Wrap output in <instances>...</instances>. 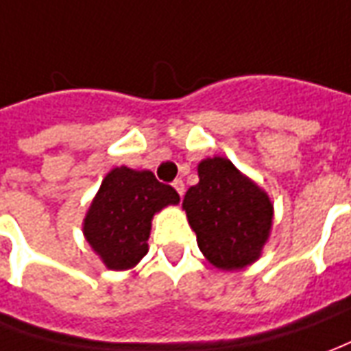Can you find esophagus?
Wrapping results in <instances>:
<instances>
[{
  "instance_id": "esophagus-1",
  "label": "esophagus",
  "mask_w": 351,
  "mask_h": 351,
  "mask_svg": "<svg viewBox=\"0 0 351 351\" xmlns=\"http://www.w3.org/2000/svg\"><path fill=\"white\" fill-rule=\"evenodd\" d=\"M173 188H175L176 192H178V195L182 197V195H184V182L180 180V178H176L175 182H173Z\"/></svg>"
}]
</instances>
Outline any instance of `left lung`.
I'll use <instances>...</instances> for the list:
<instances>
[{
  "instance_id": "8db88e82",
  "label": "left lung",
  "mask_w": 351,
  "mask_h": 351,
  "mask_svg": "<svg viewBox=\"0 0 351 351\" xmlns=\"http://www.w3.org/2000/svg\"><path fill=\"white\" fill-rule=\"evenodd\" d=\"M199 182L182 201L197 247L215 268L243 269L258 261L274 224V203L266 190L228 158L199 161Z\"/></svg>"
}]
</instances>
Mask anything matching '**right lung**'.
Masks as SVG:
<instances>
[{"label": "right lung", "instance_id": "add662e5", "mask_svg": "<svg viewBox=\"0 0 351 351\" xmlns=\"http://www.w3.org/2000/svg\"><path fill=\"white\" fill-rule=\"evenodd\" d=\"M178 201L175 188L152 171L114 167L85 213L83 235L108 269H131L148 252L154 215Z\"/></svg>", "mask_w": 351, "mask_h": 351}]
</instances>
